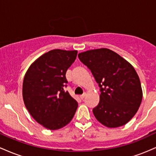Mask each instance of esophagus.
Wrapping results in <instances>:
<instances>
[{"label":"esophagus","mask_w":156,"mask_h":156,"mask_svg":"<svg viewBox=\"0 0 156 156\" xmlns=\"http://www.w3.org/2000/svg\"><path fill=\"white\" fill-rule=\"evenodd\" d=\"M85 96H86V94H85H85H83V95H80V99H84V98H85Z\"/></svg>","instance_id":"obj_1"}]
</instances>
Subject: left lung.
<instances>
[{
  "label": "left lung",
  "mask_w": 156,
  "mask_h": 156,
  "mask_svg": "<svg viewBox=\"0 0 156 156\" xmlns=\"http://www.w3.org/2000/svg\"><path fill=\"white\" fill-rule=\"evenodd\" d=\"M90 70L100 87L99 105L94 116L111 128L125 125L135 116L142 100L139 76L130 62L113 51L102 48L78 55Z\"/></svg>",
  "instance_id": "8db88e82"
}]
</instances>
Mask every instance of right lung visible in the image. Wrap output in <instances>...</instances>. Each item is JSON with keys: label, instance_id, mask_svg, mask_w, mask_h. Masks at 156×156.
<instances>
[{"label": "right lung", "instance_id": "obj_1", "mask_svg": "<svg viewBox=\"0 0 156 156\" xmlns=\"http://www.w3.org/2000/svg\"><path fill=\"white\" fill-rule=\"evenodd\" d=\"M76 55V50L49 51L29 66L24 76L23 99L26 109L48 130L67 125L77 109V101L64 89L66 71Z\"/></svg>", "mask_w": 156, "mask_h": 156}]
</instances>
